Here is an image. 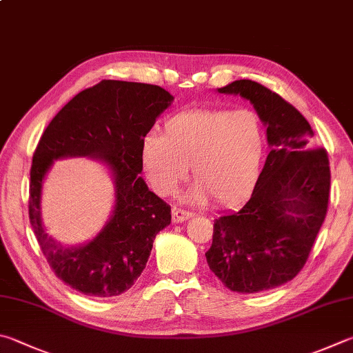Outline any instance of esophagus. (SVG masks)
Here are the masks:
<instances>
[{"instance_id": "obj_1", "label": "esophagus", "mask_w": 353, "mask_h": 353, "mask_svg": "<svg viewBox=\"0 0 353 353\" xmlns=\"http://www.w3.org/2000/svg\"><path fill=\"white\" fill-rule=\"evenodd\" d=\"M191 216H193V213H191V211L177 208V207L172 208V222H174V223H181L183 221H187V219H190Z\"/></svg>"}]
</instances>
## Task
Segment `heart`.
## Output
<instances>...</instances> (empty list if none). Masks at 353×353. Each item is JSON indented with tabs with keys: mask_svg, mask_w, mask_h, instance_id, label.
I'll return each instance as SVG.
<instances>
[{
	"mask_svg": "<svg viewBox=\"0 0 353 353\" xmlns=\"http://www.w3.org/2000/svg\"><path fill=\"white\" fill-rule=\"evenodd\" d=\"M142 165L159 194L174 193L191 165L197 179L185 199L234 207L252 196L267 157V132L253 110H191L165 121L162 136L145 137Z\"/></svg>",
	"mask_w": 353,
	"mask_h": 353,
	"instance_id": "b5f03b06",
	"label": "heart"
}]
</instances>
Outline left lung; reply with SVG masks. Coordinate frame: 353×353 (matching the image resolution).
Instances as JSON below:
<instances>
[{"mask_svg": "<svg viewBox=\"0 0 353 353\" xmlns=\"http://www.w3.org/2000/svg\"><path fill=\"white\" fill-rule=\"evenodd\" d=\"M217 92L250 100L267 126L270 152L250 201L214 219L205 256L230 290H270L292 281L309 259L327 213L329 157L313 143L304 115L268 88L236 80Z\"/></svg>", "mask_w": 353, "mask_h": 353, "instance_id": "8db88e82", "label": "left lung"}]
</instances>
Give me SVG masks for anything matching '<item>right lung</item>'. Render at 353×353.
I'll list each match as a JSON object with an SVG mask.
<instances>
[{"label":"right lung","instance_id":"1","mask_svg":"<svg viewBox=\"0 0 353 353\" xmlns=\"http://www.w3.org/2000/svg\"><path fill=\"white\" fill-rule=\"evenodd\" d=\"M174 97L146 83L101 80L75 95L44 130L32 157L29 219L48 264L63 283L88 296H117L142 274L156 234L171 222V207L140 177L142 143ZM97 158L112 170L113 214L92 241L65 248L43 232L42 182L54 159Z\"/></svg>","mask_w":353,"mask_h":353}]
</instances>
